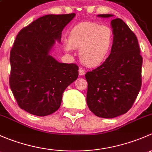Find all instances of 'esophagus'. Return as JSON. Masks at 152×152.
I'll list each match as a JSON object with an SVG mask.
<instances>
[{
  "label": "esophagus",
  "mask_w": 152,
  "mask_h": 152,
  "mask_svg": "<svg viewBox=\"0 0 152 152\" xmlns=\"http://www.w3.org/2000/svg\"><path fill=\"white\" fill-rule=\"evenodd\" d=\"M78 72H79V75L80 76H82V75H85V70L83 69H82V68H80L79 69V70H78Z\"/></svg>",
  "instance_id": "1"
}]
</instances>
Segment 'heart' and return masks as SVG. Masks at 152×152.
<instances>
[{"label":"heart","mask_w":152,"mask_h":152,"mask_svg":"<svg viewBox=\"0 0 152 152\" xmlns=\"http://www.w3.org/2000/svg\"><path fill=\"white\" fill-rule=\"evenodd\" d=\"M114 42L110 27L94 22H82L70 28L68 40L64 42L66 52L80 49L79 56L88 66L102 64L110 57Z\"/></svg>","instance_id":"b5f03b06"}]
</instances>
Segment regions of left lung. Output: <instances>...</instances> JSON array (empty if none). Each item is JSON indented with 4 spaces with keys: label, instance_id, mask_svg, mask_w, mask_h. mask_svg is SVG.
<instances>
[{
    "label": "left lung",
    "instance_id": "8db88e82",
    "mask_svg": "<svg viewBox=\"0 0 152 152\" xmlns=\"http://www.w3.org/2000/svg\"><path fill=\"white\" fill-rule=\"evenodd\" d=\"M110 23L114 42L110 57L86 74L88 107L96 116L105 118L126 113L132 107L142 84L143 58L135 34L121 19H114Z\"/></svg>",
    "mask_w": 152,
    "mask_h": 152
}]
</instances>
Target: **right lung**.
I'll list each match as a JSON object with an SVG mask.
<instances>
[{"label": "right lung", "mask_w": 152, "mask_h": 152, "mask_svg": "<svg viewBox=\"0 0 152 152\" xmlns=\"http://www.w3.org/2000/svg\"><path fill=\"white\" fill-rule=\"evenodd\" d=\"M75 14L41 17L19 32L10 52L9 86L19 107L45 116L60 107L62 94L78 77L75 64L59 63L49 54Z\"/></svg>", "instance_id": "right-lung-1"}]
</instances>
